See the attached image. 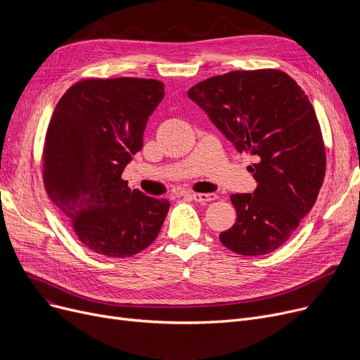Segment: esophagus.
<instances>
[{
  "label": "esophagus",
  "mask_w": 360,
  "mask_h": 360,
  "mask_svg": "<svg viewBox=\"0 0 360 360\" xmlns=\"http://www.w3.org/2000/svg\"><path fill=\"white\" fill-rule=\"evenodd\" d=\"M188 195H190L195 202H200V204L210 202V201L217 198L216 194H195V193H193V194H188Z\"/></svg>",
  "instance_id": "obj_1"
}]
</instances>
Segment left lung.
<instances>
[{"label":"left lung","mask_w":360,"mask_h":360,"mask_svg":"<svg viewBox=\"0 0 360 360\" xmlns=\"http://www.w3.org/2000/svg\"><path fill=\"white\" fill-rule=\"evenodd\" d=\"M188 96L239 153L257 158L250 166L257 190L231 195L236 221L220 242L245 257L276 251L312 209L326 176V146L312 103L276 68L214 75Z\"/></svg>","instance_id":"obj_1"}]
</instances>
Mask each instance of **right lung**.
I'll list each match as a JSON object with an SVG mask.
<instances>
[{
	"label": "right lung",
	"instance_id": "add662e5",
	"mask_svg": "<svg viewBox=\"0 0 360 360\" xmlns=\"http://www.w3.org/2000/svg\"><path fill=\"white\" fill-rule=\"evenodd\" d=\"M165 96L153 79H84L56 103L42 151L45 190L90 251L127 258L153 242L170 202L131 190L125 166L143 148Z\"/></svg>",
	"mask_w": 360,
	"mask_h": 360
}]
</instances>
